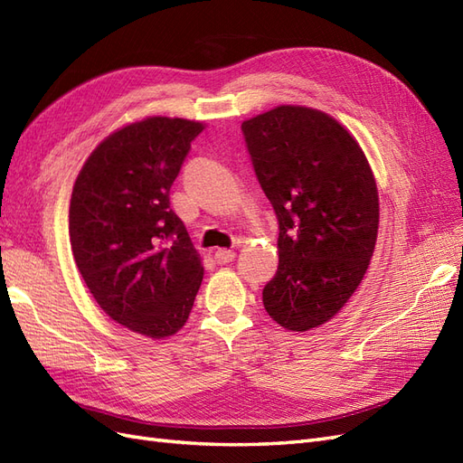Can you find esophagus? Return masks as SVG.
Returning <instances> with one entry per match:
<instances>
[{
    "instance_id": "34e87169",
    "label": "esophagus",
    "mask_w": 463,
    "mask_h": 463,
    "mask_svg": "<svg viewBox=\"0 0 463 463\" xmlns=\"http://www.w3.org/2000/svg\"><path fill=\"white\" fill-rule=\"evenodd\" d=\"M214 259H216L218 264H228V262H232L235 259V253H233V250H230V249H218L216 253H214Z\"/></svg>"
}]
</instances>
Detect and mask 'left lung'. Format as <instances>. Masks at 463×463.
<instances>
[{"label": "left lung", "instance_id": "8db88e82", "mask_svg": "<svg viewBox=\"0 0 463 463\" xmlns=\"http://www.w3.org/2000/svg\"><path fill=\"white\" fill-rule=\"evenodd\" d=\"M241 131L279 228L264 309L288 330L317 328L352 298L373 257L378 193L369 162L338 121L311 108L278 106Z\"/></svg>", "mask_w": 463, "mask_h": 463}]
</instances>
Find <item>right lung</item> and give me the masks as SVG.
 I'll return each mask as SVG.
<instances>
[{
	"instance_id": "right-lung-1",
	"label": "right lung",
	"mask_w": 463,
	"mask_h": 463,
	"mask_svg": "<svg viewBox=\"0 0 463 463\" xmlns=\"http://www.w3.org/2000/svg\"><path fill=\"white\" fill-rule=\"evenodd\" d=\"M203 131L199 121L146 118L96 146L75 181L69 235L77 269L102 311L165 338L185 325L203 264L170 189Z\"/></svg>"
}]
</instances>
